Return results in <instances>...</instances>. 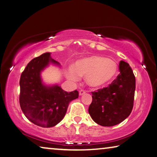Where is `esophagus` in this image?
<instances>
[{
	"label": "esophagus",
	"instance_id": "esophagus-1",
	"mask_svg": "<svg viewBox=\"0 0 157 157\" xmlns=\"http://www.w3.org/2000/svg\"><path fill=\"white\" fill-rule=\"evenodd\" d=\"M86 93V90H81L80 91H79V95H84V94H85Z\"/></svg>",
	"mask_w": 157,
	"mask_h": 157
}]
</instances>
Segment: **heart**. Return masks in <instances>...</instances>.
Listing matches in <instances>:
<instances>
[{"label":"heart","mask_w":157,"mask_h":157,"mask_svg":"<svg viewBox=\"0 0 157 157\" xmlns=\"http://www.w3.org/2000/svg\"><path fill=\"white\" fill-rule=\"evenodd\" d=\"M118 71V66L114 60L100 55H93L79 59L69 69L67 76L69 80L77 81L80 76H86V83L93 88H98L114 78Z\"/></svg>","instance_id":"b5f03b06"}]
</instances>
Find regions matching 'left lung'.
<instances>
[{
    "mask_svg": "<svg viewBox=\"0 0 157 157\" xmlns=\"http://www.w3.org/2000/svg\"><path fill=\"white\" fill-rule=\"evenodd\" d=\"M120 73L109 86L91 92L93 101L88 112L95 123L113 126L128 117L133 107L136 77L127 62L121 61Z\"/></svg>",
    "mask_w": 157,
    "mask_h": 157,
    "instance_id": "8db88e82",
    "label": "left lung"
}]
</instances>
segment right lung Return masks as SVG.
I'll return each mask as SVG.
<instances>
[{"instance_id": "add662e5", "label": "right lung", "mask_w": 157, "mask_h": 157, "mask_svg": "<svg viewBox=\"0 0 157 157\" xmlns=\"http://www.w3.org/2000/svg\"><path fill=\"white\" fill-rule=\"evenodd\" d=\"M50 52L35 57L26 65L21 74L20 105L25 117L38 126H55L63 119L69 104L78 98L76 90L67 93L57 85L45 86L40 71L50 62L59 64Z\"/></svg>"}]
</instances>
